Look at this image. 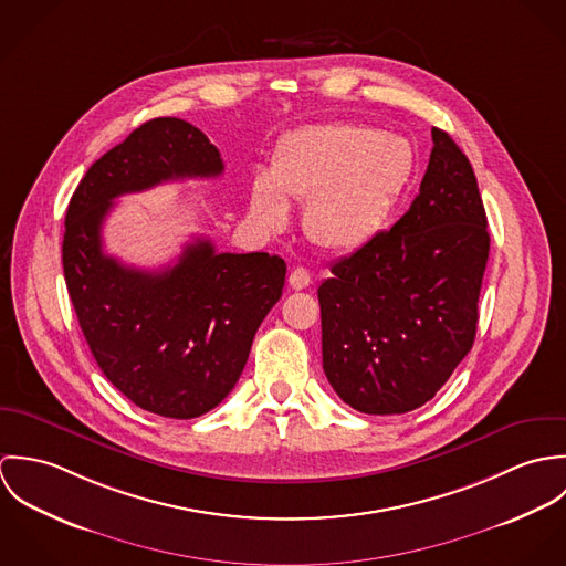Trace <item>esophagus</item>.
Returning <instances> with one entry per match:
<instances>
[{
    "mask_svg": "<svg viewBox=\"0 0 566 566\" xmlns=\"http://www.w3.org/2000/svg\"><path fill=\"white\" fill-rule=\"evenodd\" d=\"M290 285H292V290H305V287H310L312 285V276H310V272L305 270V268H294L292 272H290Z\"/></svg>",
    "mask_w": 566,
    "mask_h": 566,
    "instance_id": "esophagus-1",
    "label": "esophagus"
}]
</instances>
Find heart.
<instances>
[{"label":"heart","mask_w":566,"mask_h":566,"mask_svg":"<svg viewBox=\"0 0 566 566\" xmlns=\"http://www.w3.org/2000/svg\"><path fill=\"white\" fill-rule=\"evenodd\" d=\"M413 167V148L399 135L353 122L305 126L281 142L272 171L254 178L250 211L261 227L281 231L287 198L310 202L307 235L326 250H357L388 227Z\"/></svg>","instance_id":"heart-1"}]
</instances>
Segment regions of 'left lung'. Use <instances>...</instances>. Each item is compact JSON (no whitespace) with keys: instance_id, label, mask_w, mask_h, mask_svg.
Here are the masks:
<instances>
[{"instance_id":"1","label":"left lung","mask_w":566,"mask_h":566,"mask_svg":"<svg viewBox=\"0 0 566 566\" xmlns=\"http://www.w3.org/2000/svg\"><path fill=\"white\" fill-rule=\"evenodd\" d=\"M431 139L409 211L335 261L318 287L324 375L364 413L427 403L475 342L490 250L484 202L458 144L440 128Z\"/></svg>"}]
</instances>
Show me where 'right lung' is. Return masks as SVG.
Listing matches in <instances>:
<instances>
[{
  "mask_svg": "<svg viewBox=\"0 0 566 566\" xmlns=\"http://www.w3.org/2000/svg\"><path fill=\"white\" fill-rule=\"evenodd\" d=\"M222 171L202 130L157 117L86 169L65 216L63 270L84 339L124 397L165 418H196L227 399L287 268L276 254L216 252L198 238L148 272L104 252L102 224L124 193Z\"/></svg>",
  "mask_w": 566,
  "mask_h": 566,
  "instance_id": "1",
  "label": "right lung"
}]
</instances>
